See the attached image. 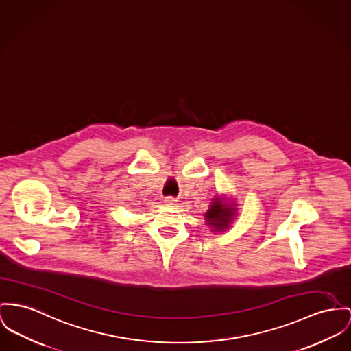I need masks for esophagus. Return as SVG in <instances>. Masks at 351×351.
<instances>
[{"mask_svg": "<svg viewBox=\"0 0 351 351\" xmlns=\"http://www.w3.org/2000/svg\"><path fill=\"white\" fill-rule=\"evenodd\" d=\"M165 204H166V205H170V206L177 205V204H176V199H174L173 197H166V198H165Z\"/></svg>", "mask_w": 351, "mask_h": 351, "instance_id": "obj_1", "label": "esophagus"}]
</instances>
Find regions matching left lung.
<instances>
[{"mask_svg":"<svg viewBox=\"0 0 351 351\" xmlns=\"http://www.w3.org/2000/svg\"><path fill=\"white\" fill-rule=\"evenodd\" d=\"M237 217V204L228 197H214L205 213V222L214 233L226 232Z\"/></svg>","mask_w":351,"mask_h":351,"instance_id":"8db88e82","label":"left lung"}]
</instances>
